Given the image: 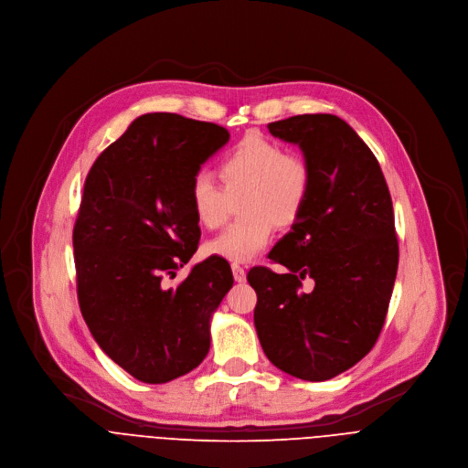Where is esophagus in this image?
<instances>
[{
	"label": "esophagus",
	"instance_id": "esophagus-1",
	"mask_svg": "<svg viewBox=\"0 0 468 468\" xmlns=\"http://www.w3.org/2000/svg\"><path fill=\"white\" fill-rule=\"evenodd\" d=\"M231 271H233L235 282H244V280H246V271H244V267H240L239 263H233V265H231Z\"/></svg>",
	"mask_w": 468,
	"mask_h": 468
}]
</instances>
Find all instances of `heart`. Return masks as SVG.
<instances>
[{
  "label": "heart",
  "mask_w": 468,
  "mask_h": 468,
  "mask_svg": "<svg viewBox=\"0 0 468 468\" xmlns=\"http://www.w3.org/2000/svg\"><path fill=\"white\" fill-rule=\"evenodd\" d=\"M224 186L210 173L199 171L188 186V199L197 220L214 229L228 218L231 197L246 192L240 222L214 237L207 250L231 263L252 261L274 235L276 226H290L310 194L308 165L274 141L244 137L220 165Z\"/></svg>",
  "instance_id": "1"
}]
</instances>
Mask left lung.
Returning a JSON list of instances; mask_svg holds the SVG:
<instances>
[{"label": "left lung", "instance_id": "1", "mask_svg": "<svg viewBox=\"0 0 468 468\" xmlns=\"http://www.w3.org/2000/svg\"><path fill=\"white\" fill-rule=\"evenodd\" d=\"M301 146L308 199L292 231L269 252L278 274L254 267V324L269 361L288 375L324 382L361 361L386 322L399 265L393 203L370 148L335 114L267 123ZM313 277L315 290L300 292Z\"/></svg>", "mask_w": 468, "mask_h": 468}]
</instances>
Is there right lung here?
Segmentation results:
<instances>
[{
  "label": "right lung",
  "mask_w": 468,
  "mask_h": 468,
  "mask_svg": "<svg viewBox=\"0 0 468 468\" xmlns=\"http://www.w3.org/2000/svg\"><path fill=\"white\" fill-rule=\"evenodd\" d=\"M229 141L212 122L150 112L132 122L86 175L73 228L77 297L100 348L146 384L194 370L208 354L212 310L233 286L226 260L197 263L192 176Z\"/></svg>",
  "instance_id": "obj_1"
}]
</instances>
